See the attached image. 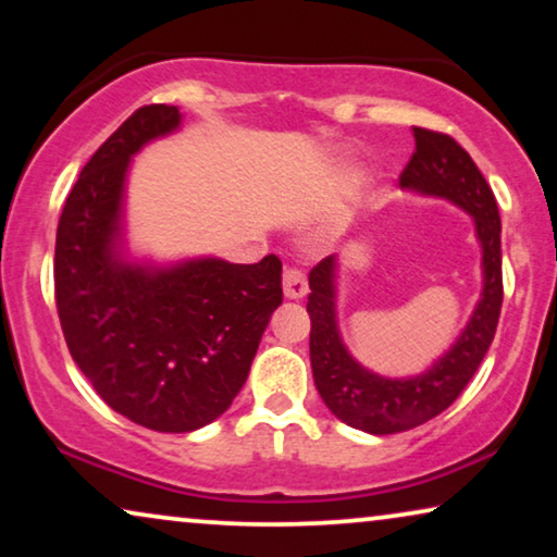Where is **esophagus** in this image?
<instances>
[{
    "label": "esophagus",
    "instance_id": "1",
    "mask_svg": "<svg viewBox=\"0 0 557 557\" xmlns=\"http://www.w3.org/2000/svg\"><path fill=\"white\" fill-rule=\"evenodd\" d=\"M309 292V284H307V276L299 269H288L284 271V294L286 299H301V296H307Z\"/></svg>",
    "mask_w": 557,
    "mask_h": 557
}]
</instances>
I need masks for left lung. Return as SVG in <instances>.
Instances as JSON below:
<instances>
[{
    "label": "left lung",
    "mask_w": 557,
    "mask_h": 557,
    "mask_svg": "<svg viewBox=\"0 0 557 557\" xmlns=\"http://www.w3.org/2000/svg\"><path fill=\"white\" fill-rule=\"evenodd\" d=\"M413 139L416 154L400 174V187L448 200L474 220V235L482 248V294L467 326L429 370L410 377H385L357 362L342 339L337 319L339 256H326L311 269L307 311L314 385L324 406L342 423L372 436L416 429L444 413L482 364L502 309V223L490 185L451 136L416 126Z\"/></svg>",
    "instance_id": "1"
}]
</instances>
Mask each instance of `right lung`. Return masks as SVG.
<instances>
[{"label":"right lung","mask_w":557,"mask_h":557,"mask_svg":"<svg viewBox=\"0 0 557 557\" xmlns=\"http://www.w3.org/2000/svg\"><path fill=\"white\" fill-rule=\"evenodd\" d=\"M180 128L177 106L128 116L83 166L55 238V301L75 364L116 413L162 433L197 431L231 408L284 299L276 256H132V159Z\"/></svg>","instance_id":"add662e5"}]
</instances>
